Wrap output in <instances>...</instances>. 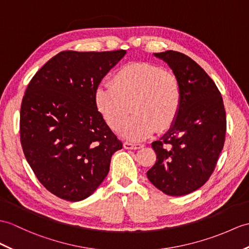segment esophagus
Listing matches in <instances>:
<instances>
[{"mask_svg":"<svg viewBox=\"0 0 249 249\" xmlns=\"http://www.w3.org/2000/svg\"><path fill=\"white\" fill-rule=\"evenodd\" d=\"M123 145H124V148H126V149H139V148L143 147V144L134 143V142H130V141L124 142Z\"/></svg>","mask_w":249,"mask_h":249,"instance_id":"esophagus-1","label":"esophagus"}]
</instances>
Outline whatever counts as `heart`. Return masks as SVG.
Instances as JSON below:
<instances>
[{"label":"heart","instance_id":"1","mask_svg":"<svg viewBox=\"0 0 249 249\" xmlns=\"http://www.w3.org/2000/svg\"><path fill=\"white\" fill-rule=\"evenodd\" d=\"M94 104L106 124L120 130L131 110L122 134L142 140L158 128H169L175 122L182 105L180 80L172 71L148 62H131L120 68L110 85L98 86Z\"/></svg>","mask_w":249,"mask_h":249}]
</instances>
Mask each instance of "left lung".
<instances>
[{"mask_svg":"<svg viewBox=\"0 0 249 249\" xmlns=\"http://www.w3.org/2000/svg\"><path fill=\"white\" fill-rule=\"evenodd\" d=\"M180 80L182 105L170 130L152 143L157 160L146 173L154 186L171 196L203 187L212 175L226 135L221 92L203 68L175 51L155 53Z\"/></svg>","mask_w":249,"mask_h":249,"instance_id":"left-lung-1","label":"left lung"}]
</instances>
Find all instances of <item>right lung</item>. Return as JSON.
Wrapping results in <instances>:
<instances>
[{
    "instance_id": "right-lung-1",
    "label": "right lung",
    "mask_w": 249,
    "mask_h": 249,
    "mask_svg": "<svg viewBox=\"0 0 249 249\" xmlns=\"http://www.w3.org/2000/svg\"><path fill=\"white\" fill-rule=\"evenodd\" d=\"M126 54L63 51L34 75L23 96L20 140L42 186L69 201L88 197L106 178L122 148L96 110L103 77Z\"/></svg>"
}]
</instances>
